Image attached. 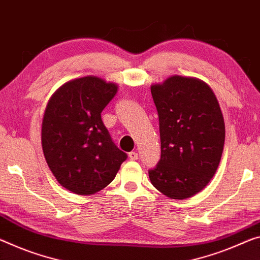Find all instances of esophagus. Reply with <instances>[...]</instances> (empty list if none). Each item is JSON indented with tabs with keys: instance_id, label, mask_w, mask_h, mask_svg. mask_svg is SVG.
I'll use <instances>...</instances> for the list:
<instances>
[{
	"instance_id": "esophagus-1",
	"label": "esophagus",
	"mask_w": 260,
	"mask_h": 260,
	"mask_svg": "<svg viewBox=\"0 0 260 260\" xmlns=\"http://www.w3.org/2000/svg\"><path fill=\"white\" fill-rule=\"evenodd\" d=\"M129 159L130 160H137L138 159V153L136 151H133V152L129 153Z\"/></svg>"
}]
</instances>
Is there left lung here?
<instances>
[{"label":"left lung","mask_w":260,"mask_h":260,"mask_svg":"<svg viewBox=\"0 0 260 260\" xmlns=\"http://www.w3.org/2000/svg\"><path fill=\"white\" fill-rule=\"evenodd\" d=\"M159 117L160 160L151 183L167 198H190L208 185L221 160L224 119L210 87L197 78L173 77L151 86Z\"/></svg>","instance_id":"obj_1"}]
</instances>
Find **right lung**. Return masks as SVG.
<instances>
[{
  "label": "right lung",
  "mask_w": 260,
  "mask_h": 260,
  "mask_svg": "<svg viewBox=\"0 0 260 260\" xmlns=\"http://www.w3.org/2000/svg\"><path fill=\"white\" fill-rule=\"evenodd\" d=\"M116 91V83L89 75L63 83L47 103L43 152L58 182L75 194L91 195L105 188L127 158L101 118Z\"/></svg>",
  "instance_id": "1"
}]
</instances>
